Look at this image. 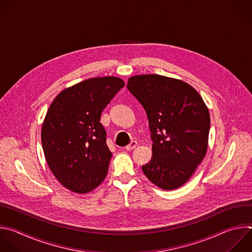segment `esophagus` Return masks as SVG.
<instances>
[{
	"label": "esophagus",
	"instance_id": "34e87169",
	"mask_svg": "<svg viewBox=\"0 0 252 252\" xmlns=\"http://www.w3.org/2000/svg\"><path fill=\"white\" fill-rule=\"evenodd\" d=\"M136 146H137V142H136L135 140H131L129 145H127V146L126 147V151H131V150H133Z\"/></svg>",
	"mask_w": 252,
	"mask_h": 252
}]
</instances>
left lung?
I'll return each instance as SVG.
<instances>
[{
  "instance_id": "8db88e82",
  "label": "left lung",
  "mask_w": 252,
  "mask_h": 252,
  "mask_svg": "<svg viewBox=\"0 0 252 252\" xmlns=\"http://www.w3.org/2000/svg\"><path fill=\"white\" fill-rule=\"evenodd\" d=\"M126 87L146 110L152 132L153 157L143 173L161 189L181 188L206 155V104L188 83L160 75L130 77Z\"/></svg>"
}]
</instances>
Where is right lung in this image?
<instances>
[{
  "label": "right lung",
  "instance_id": "obj_1",
  "mask_svg": "<svg viewBox=\"0 0 252 252\" xmlns=\"http://www.w3.org/2000/svg\"><path fill=\"white\" fill-rule=\"evenodd\" d=\"M124 87L118 77L93 78L64 89L51 103L42 146L50 169L65 189L87 193L105 178L112 153L100 115Z\"/></svg>",
  "mask_w": 252,
  "mask_h": 252
}]
</instances>
